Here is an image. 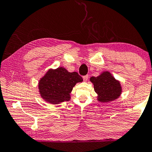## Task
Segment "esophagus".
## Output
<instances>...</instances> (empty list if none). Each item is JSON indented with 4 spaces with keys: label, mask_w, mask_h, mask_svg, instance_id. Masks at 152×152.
I'll return each mask as SVG.
<instances>
[{
    "label": "esophagus",
    "mask_w": 152,
    "mask_h": 152,
    "mask_svg": "<svg viewBox=\"0 0 152 152\" xmlns=\"http://www.w3.org/2000/svg\"><path fill=\"white\" fill-rule=\"evenodd\" d=\"M83 81H88V75H86V76H83Z\"/></svg>",
    "instance_id": "34e87169"
}]
</instances>
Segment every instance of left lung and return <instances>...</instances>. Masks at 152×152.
I'll use <instances>...</instances> for the list:
<instances>
[{"mask_svg": "<svg viewBox=\"0 0 152 152\" xmlns=\"http://www.w3.org/2000/svg\"><path fill=\"white\" fill-rule=\"evenodd\" d=\"M90 81L94 84V91L98 95L97 101L99 102H113L121 94L122 88L120 81L116 80L109 71H103L96 77L92 76Z\"/></svg>", "mask_w": 152, "mask_h": 152, "instance_id": "8db88e82", "label": "left lung"}]
</instances>
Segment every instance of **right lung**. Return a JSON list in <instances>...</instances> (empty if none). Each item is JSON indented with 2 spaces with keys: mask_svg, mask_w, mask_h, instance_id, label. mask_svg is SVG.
Masks as SVG:
<instances>
[{
  "mask_svg": "<svg viewBox=\"0 0 152 152\" xmlns=\"http://www.w3.org/2000/svg\"><path fill=\"white\" fill-rule=\"evenodd\" d=\"M83 78L77 72H69L65 68L50 69L38 82L39 94L45 102L58 104L71 99V92Z\"/></svg>",
  "mask_w": 152,
  "mask_h": 152,
  "instance_id": "right-lung-1",
  "label": "right lung"
}]
</instances>
